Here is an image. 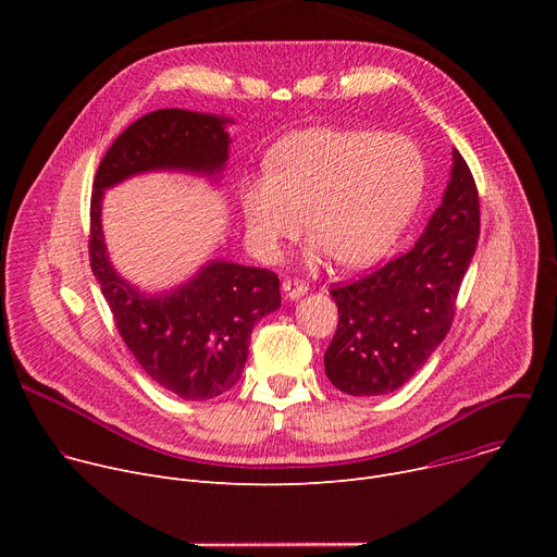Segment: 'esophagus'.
Here are the masks:
<instances>
[{
  "instance_id": "esophagus-1",
  "label": "esophagus",
  "mask_w": 557,
  "mask_h": 557,
  "mask_svg": "<svg viewBox=\"0 0 557 557\" xmlns=\"http://www.w3.org/2000/svg\"><path fill=\"white\" fill-rule=\"evenodd\" d=\"M282 290H284V295L288 297V299H297V297H301L304 293H308V284L304 282V280H297V277H288V280H284V284H282Z\"/></svg>"
}]
</instances>
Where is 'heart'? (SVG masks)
<instances>
[{
	"instance_id": "b5f03b06",
	"label": "heart",
	"mask_w": 557,
	"mask_h": 557,
	"mask_svg": "<svg viewBox=\"0 0 557 557\" xmlns=\"http://www.w3.org/2000/svg\"><path fill=\"white\" fill-rule=\"evenodd\" d=\"M423 187L417 147L394 134L308 127L282 138L267 158V176L245 178L240 207L251 240L275 256L301 231L314 243L310 260L331 253L342 267L376 262L408 224Z\"/></svg>"
}]
</instances>
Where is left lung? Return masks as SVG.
I'll use <instances>...</instances> for the list:
<instances>
[{
    "instance_id": "8db88e82",
    "label": "left lung",
    "mask_w": 557,
    "mask_h": 557,
    "mask_svg": "<svg viewBox=\"0 0 557 557\" xmlns=\"http://www.w3.org/2000/svg\"><path fill=\"white\" fill-rule=\"evenodd\" d=\"M479 235V189L454 149L443 205L417 245L355 282L331 286L339 322L324 366L335 387L352 396H376L414 376L451 329Z\"/></svg>"
}]
</instances>
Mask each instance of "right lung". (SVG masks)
<instances>
[{"instance_id":"right-lung-1","label":"right lung","mask_w":557,"mask_h":557,"mask_svg":"<svg viewBox=\"0 0 557 557\" xmlns=\"http://www.w3.org/2000/svg\"><path fill=\"white\" fill-rule=\"evenodd\" d=\"M226 119L189 110H156L134 121L108 149L90 200V267L116 331L158 385L187 401L213 399L243 376L251 331L280 308V280L269 269L207 264L168 295H143L110 264L101 233L103 189L151 170L218 174L228 158Z\"/></svg>"}]
</instances>
